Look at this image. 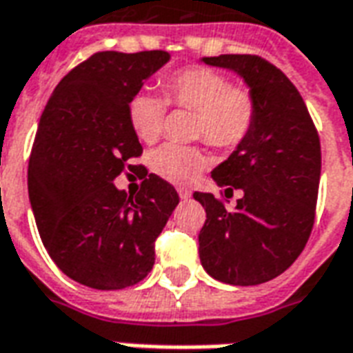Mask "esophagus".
Wrapping results in <instances>:
<instances>
[{
    "mask_svg": "<svg viewBox=\"0 0 353 353\" xmlns=\"http://www.w3.org/2000/svg\"><path fill=\"white\" fill-rule=\"evenodd\" d=\"M177 192H179V196H181L183 200L191 199V191H189V189H185V187H179V189H177Z\"/></svg>",
    "mask_w": 353,
    "mask_h": 353,
    "instance_id": "34e87169",
    "label": "esophagus"
}]
</instances>
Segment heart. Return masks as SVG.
Segmentation results:
<instances>
[{
  "label": "heart",
  "instance_id": "heart-1",
  "mask_svg": "<svg viewBox=\"0 0 353 353\" xmlns=\"http://www.w3.org/2000/svg\"><path fill=\"white\" fill-rule=\"evenodd\" d=\"M168 103L192 109L194 136L219 149L240 145L255 121V100L248 88L232 87L221 73L208 68H187L162 79ZM166 101L151 92H138L128 101V121L143 143H154L162 132ZM151 170L170 183H192L206 168V154L199 147L166 143L149 159Z\"/></svg>",
  "mask_w": 353,
  "mask_h": 353
}]
</instances>
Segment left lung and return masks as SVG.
Returning <instances> with one entry per match:
<instances>
[{
  "instance_id": "obj_1",
  "label": "left lung",
  "mask_w": 353,
  "mask_h": 353,
  "mask_svg": "<svg viewBox=\"0 0 353 353\" xmlns=\"http://www.w3.org/2000/svg\"><path fill=\"white\" fill-rule=\"evenodd\" d=\"M202 62L240 75L255 100L245 139L212 177L225 194L244 192L227 210L212 192H194L206 210L200 263L230 285H259L295 263L308 242L318 202L321 147L303 96L283 73L253 54L206 57Z\"/></svg>"
}]
</instances>
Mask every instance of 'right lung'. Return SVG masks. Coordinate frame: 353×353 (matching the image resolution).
I'll use <instances>...</instances> for the list:
<instances>
[{
    "mask_svg": "<svg viewBox=\"0 0 353 353\" xmlns=\"http://www.w3.org/2000/svg\"><path fill=\"white\" fill-rule=\"evenodd\" d=\"M170 60L166 50L98 52L58 83L43 109L28 166V194L45 250L72 280L124 289L154 265V240L179 204L162 177L130 164L141 143L128 101ZM142 172L138 195L112 181Z\"/></svg>",
    "mask_w": 353,
    "mask_h": 353,
    "instance_id": "add662e5",
    "label": "right lung"
}]
</instances>
